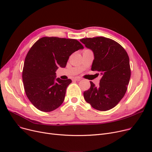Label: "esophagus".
I'll use <instances>...</instances> for the list:
<instances>
[{
	"mask_svg": "<svg viewBox=\"0 0 152 152\" xmlns=\"http://www.w3.org/2000/svg\"><path fill=\"white\" fill-rule=\"evenodd\" d=\"M74 79V80H76V81H80V80H81V78L80 77H75Z\"/></svg>",
	"mask_w": 152,
	"mask_h": 152,
	"instance_id": "obj_1",
	"label": "esophagus"
}]
</instances>
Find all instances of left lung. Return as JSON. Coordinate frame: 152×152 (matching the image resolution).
Returning <instances> with one entry per match:
<instances>
[{"instance_id":"1","label":"left lung","mask_w":152,"mask_h":152,"mask_svg":"<svg viewBox=\"0 0 152 152\" xmlns=\"http://www.w3.org/2000/svg\"><path fill=\"white\" fill-rule=\"evenodd\" d=\"M80 40L94 52L91 70L102 75L99 86L90 82V88L83 92L84 99L96 110H110L126 92L131 75L128 54L123 47L108 38L97 37Z\"/></svg>"}]
</instances>
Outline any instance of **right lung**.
Listing matches in <instances>:
<instances>
[{
  "mask_svg": "<svg viewBox=\"0 0 152 152\" xmlns=\"http://www.w3.org/2000/svg\"><path fill=\"white\" fill-rule=\"evenodd\" d=\"M83 48L75 39L44 37L28 52L22 71V80L30 102L42 112H51L63 103L70 79L56 78L58 66L65 67L71 54Z\"/></svg>",
  "mask_w": 152,
  "mask_h": 152,
  "instance_id": "1",
  "label": "right lung"
}]
</instances>
